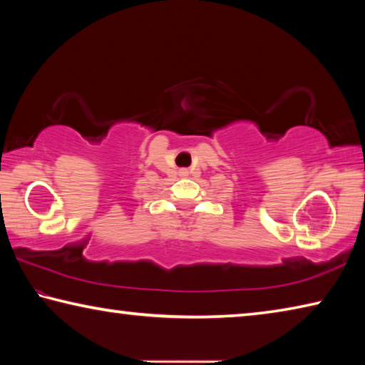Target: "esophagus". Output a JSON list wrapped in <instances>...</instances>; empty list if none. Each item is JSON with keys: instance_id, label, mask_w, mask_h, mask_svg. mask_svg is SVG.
Here are the masks:
<instances>
[{"instance_id": "1", "label": "esophagus", "mask_w": 365, "mask_h": 365, "mask_svg": "<svg viewBox=\"0 0 365 365\" xmlns=\"http://www.w3.org/2000/svg\"><path fill=\"white\" fill-rule=\"evenodd\" d=\"M180 175H183V177H185V175H188V172L183 169V170H180Z\"/></svg>"}]
</instances>
